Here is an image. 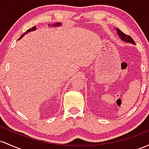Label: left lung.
<instances>
[{"label":"left lung","instance_id":"8db88e82","mask_svg":"<svg viewBox=\"0 0 149 149\" xmlns=\"http://www.w3.org/2000/svg\"><path fill=\"white\" fill-rule=\"evenodd\" d=\"M117 30V34H118L120 37L121 38V40L125 41L126 42H129V43H132L133 45H135V42L133 40V39L130 37V35H127L126 34L124 33L123 32L119 29L118 28L116 29Z\"/></svg>","mask_w":149,"mask_h":149}]
</instances>
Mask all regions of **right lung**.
<instances>
[{"instance_id":"obj_1","label":"right lung","mask_w":149,"mask_h":149,"mask_svg":"<svg viewBox=\"0 0 149 149\" xmlns=\"http://www.w3.org/2000/svg\"><path fill=\"white\" fill-rule=\"evenodd\" d=\"M49 25L51 26V27H55V26H56V27H58V26H61V23H58V22H56V23H54V24H49ZM35 29H36V26H34V27H32V28H30V29H27V30L26 31L25 33H28V32H32V31L35 30ZM25 33L22 34V35L20 36V37H19V39L22 38V37H23V36L24 35V34H25Z\"/></svg>"}]
</instances>
